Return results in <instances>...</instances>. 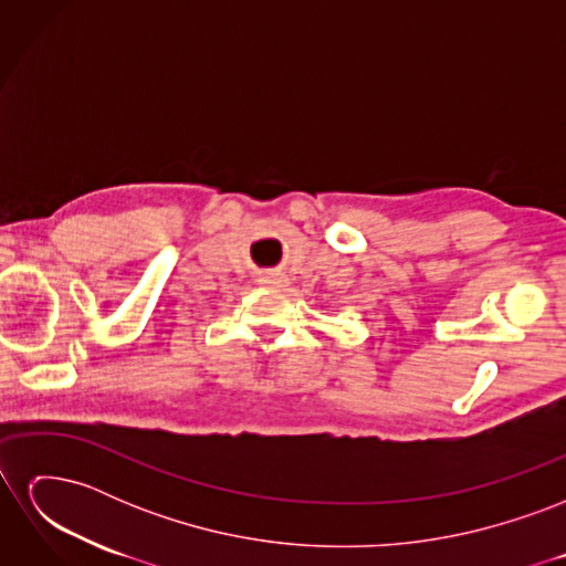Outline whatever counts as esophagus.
Segmentation results:
<instances>
[{
	"mask_svg": "<svg viewBox=\"0 0 566 566\" xmlns=\"http://www.w3.org/2000/svg\"><path fill=\"white\" fill-rule=\"evenodd\" d=\"M262 283H264V285H271V287H281V285L285 283V279H281V276H264Z\"/></svg>",
	"mask_w": 566,
	"mask_h": 566,
	"instance_id": "34e87169",
	"label": "esophagus"
}]
</instances>
